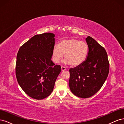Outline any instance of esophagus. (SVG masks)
<instances>
[{
	"label": "esophagus",
	"instance_id": "obj_1",
	"mask_svg": "<svg viewBox=\"0 0 124 124\" xmlns=\"http://www.w3.org/2000/svg\"><path fill=\"white\" fill-rule=\"evenodd\" d=\"M61 69H62V71H65V70H66V67H65L62 66V67H61Z\"/></svg>",
	"mask_w": 124,
	"mask_h": 124
}]
</instances>
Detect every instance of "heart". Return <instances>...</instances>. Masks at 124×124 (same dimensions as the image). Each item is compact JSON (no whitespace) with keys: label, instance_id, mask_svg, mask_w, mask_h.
Here are the masks:
<instances>
[{"label":"heart","instance_id":"obj_1","mask_svg":"<svg viewBox=\"0 0 124 124\" xmlns=\"http://www.w3.org/2000/svg\"><path fill=\"white\" fill-rule=\"evenodd\" d=\"M87 44L83 41L76 39H68L61 41L58 46H54L52 50V59L54 62H59L65 55L64 62L71 66L77 67L81 65L88 54Z\"/></svg>","mask_w":124,"mask_h":124}]
</instances>
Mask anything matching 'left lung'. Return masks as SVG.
Segmentation results:
<instances>
[{"mask_svg":"<svg viewBox=\"0 0 124 124\" xmlns=\"http://www.w3.org/2000/svg\"><path fill=\"white\" fill-rule=\"evenodd\" d=\"M86 41L88 54L80 66L71 68L69 85L74 95L82 98L91 97L103 85L109 72V62L104 48L88 36Z\"/></svg>","mask_w":124,"mask_h":124,"instance_id":"obj_1","label":"left lung"}]
</instances>
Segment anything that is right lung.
Returning a JSON list of instances; mask_svg holds the SVG:
<instances>
[{"mask_svg":"<svg viewBox=\"0 0 124 124\" xmlns=\"http://www.w3.org/2000/svg\"><path fill=\"white\" fill-rule=\"evenodd\" d=\"M55 35H36L21 46L17 54L16 73L18 84L32 98L41 100L53 91L61 72L59 65L51 61Z\"/></svg>","mask_w":124,"mask_h":124,"instance_id":"obj_1","label":"right lung"}]
</instances>
